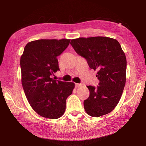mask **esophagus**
<instances>
[{
	"mask_svg": "<svg viewBox=\"0 0 146 146\" xmlns=\"http://www.w3.org/2000/svg\"><path fill=\"white\" fill-rule=\"evenodd\" d=\"M82 86V84H80V83H76L75 84V87L77 88H79V87H80Z\"/></svg>",
	"mask_w": 146,
	"mask_h": 146,
	"instance_id": "1",
	"label": "esophagus"
}]
</instances>
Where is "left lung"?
I'll return each instance as SVG.
<instances>
[{
  "label": "left lung",
  "mask_w": 146,
  "mask_h": 146,
  "mask_svg": "<svg viewBox=\"0 0 146 146\" xmlns=\"http://www.w3.org/2000/svg\"><path fill=\"white\" fill-rule=\"evenodd\" d=\"M70 44L85 58L90 68L98 70L99 86H88L90 95L84 108L91 117L111 112L119 102L126 81L127 60L117 40L106 36L79 38Z\"/></svg>",
  "instance_id": "8db88e82"
}]
</instances>
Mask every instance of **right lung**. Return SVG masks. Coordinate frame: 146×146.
<instances>
[{"label": "right lung", "instance_id": "add662e5", "mask_svg": "<svg viewBox=\"0 0 146 146\" xmlns=\"http://www.w3.org/2000/svg\"><path fill=\"white\" fill-rule=\"evenodd\" d=\"M70 40H39L28 42L21 57L22 84L28 101L40 116L57 119L64 114L74 83L54 80L60 70L57 57Z\"/></svg>", "mask_w": 146, "mask_h": 146}]
</instances>
